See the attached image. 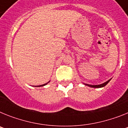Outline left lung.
Here are the masks:
<instances>
[{
	"mask_svg": "<svg viewBox=\"0 0 128 128\" xmlns=\"http://www.w3.org/2000/svg\"><path fill=\"white\" fill-rule=\"evenodd\" d=\"M111 80V79H110L109 80L106 81V82H105L104 83H103V84H99V85H90V84H85L86 86H90V87H92V88H102L104 87V86H105L106 84H108V83L110 82V81Z\"/></svg>",
	"mask_w": 128,
	"mask_h": 128,
	"instance_id": "obj_1",
	"label": "left lung"
}]
</instances>
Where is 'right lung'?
<instances>
[{"label":"right lung","mask_w":128,"mask_h":128,"mask_svg":"<svg viewBox=\"0 0 128 128\" xmlns=\"http://www.w3.org/2000/svg\"><path fill=\"white\" fill-rule=\"evenodd\" d=\"M49 82H50V81H49ZM48 82H47V83H46V84H42V85H40V86H38V87H40V86H45V85H46V84H48Z\"/></svg>","instance_id":"obj_1"}]
</instances>
